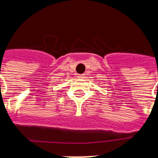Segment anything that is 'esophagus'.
I'll use <instances>...</instances> for the list:
<instances>
[{"instance_id": "34e87169", "label": "esophagus", "mask_w": 158, "mask_h": 158, "mask_svg": "<svg viewBox=\"0 0 158 158\" xmlns=\"http://www.w3.org/2000/svg\"><path fill=\"white\" fill-rule=\"evenodd\" d=\"M84 76H85V75H84V74H82V75H79V78H84Z\"/></svg>"}]
</instances>
